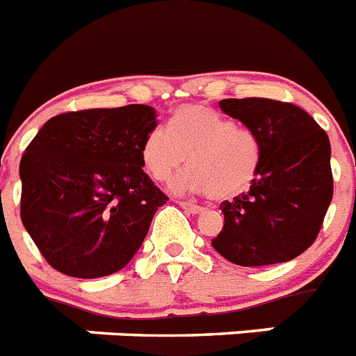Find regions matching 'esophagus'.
<instances>
[{"label": "esophagus", "mask_w": 356, "mask_h": 356, "mask_svg": "<svg viewBox=\"0 0 356 356\" xmlns=\"http://www.w3.org/2000/svg\"><path fill=\"white\" fill-rule=\"evenodd\" d=\"M178 205H180L181 209H185L187 213H191V214L204 213V207H200V205H195V204H189V202H178Z\"/></svg>", "instance_id": "1"}]
</instances>
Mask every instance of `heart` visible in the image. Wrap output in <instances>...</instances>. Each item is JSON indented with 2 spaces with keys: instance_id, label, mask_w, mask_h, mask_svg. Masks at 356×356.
Returning a JSON list of instances; mask_svg holds the SVG:
<instances>
[{
  "instance_id": "heart-1",
  "label": "heart",
  "mask_w": 356,
  "mask_h": 356,
  "mask_svg": "<svg viewBox=\"0 0 356 356\" xmlns=\"http://www.w3.org/2000/svg\"><path fill=\"white\" fill-rule=\"evenodd\" d=\"M260 140L251 129L236 127L207 105H181L169 129L156 127L142 142V163L156 181L171 180L178 195L200 193L227 200L248 189L260 165Z\"/></svg>"
}]
</instances>
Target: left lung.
<instances>
[{"instance_id":"obj_1","label":"left lung","mask_w":356,"mask_h":356,"mask_svg":"<svg viewBox=\"0 0 356 356\" xmlns=\"http://www.w3.org/2000/svg\"><path fill=\"white\" fill-rule=\"evenodd\" d=\"M220 108L260 140L245 195L222 204L213 248L243 267L289 262L309 248L333 198L330 138L304 108L267 98L222 99Z\"/></svg>"}]
</instances>
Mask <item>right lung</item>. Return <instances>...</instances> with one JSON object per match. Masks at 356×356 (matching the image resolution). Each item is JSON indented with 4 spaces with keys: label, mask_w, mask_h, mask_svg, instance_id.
<instances>
[{
    "label": "right lung",
    "mask_w": 356,
    "mask_h": 356,
    "mask_svg": "<svg viewBox=\"0 0 356 356\" xmlns=\"http://www.w3.org/2000/svg\"><path fill=\"white\" fill-rule=\"evenodd\" d=\"M149 105L58 114L19 163L22 222L54 269L99 278L131 262L167 196L143 172Z\"/></svg>",
    "instance_id": "right-lung-1"
}]
</instances>
